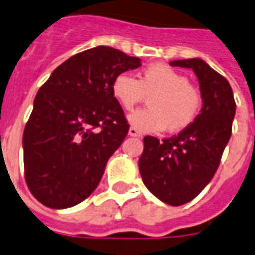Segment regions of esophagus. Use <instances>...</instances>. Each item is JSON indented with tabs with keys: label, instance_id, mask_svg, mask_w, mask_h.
I'll return each mask as SVG.
<instances>
[{
	"label": "esophagus",
	"instance_id": "obj_1",
	"mask_svg": "<svg viewBox=\"0 0 255 255\" xmlns=\"http://www.w3.org/2000/svg\"><path fill=\"white\" fill-rule=\"evenodd\" d=\"M129 135L130 137H141V133H139V131H138L135 128H133V126H131V128L129 129Z\"/></svg>",
	"mask_w": 255,
	"mask_h": 255
}]
</instances>
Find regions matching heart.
Returning <instances> with one entry per match:
<instances>
[{"instance_id": "b5f03b06", "label": "heart", "mask_w": 255, "mask_h": 255, "mask_svg": "<svg viewBox=\"0 0 255 255\" xmlns=\"http://www.w3.org/2000/svg\"><path fill=\"white\" fill-rule=\"evenodd\" d=\"M112 92L125 110L149 97L146 109L129 116V124L141 133H155L166 129L179 131L193 124L201 109V94L189 84L183 73L163 64L149 65L142 70L139 80L131 74H118Z\"/></svg>"}]
</instances>
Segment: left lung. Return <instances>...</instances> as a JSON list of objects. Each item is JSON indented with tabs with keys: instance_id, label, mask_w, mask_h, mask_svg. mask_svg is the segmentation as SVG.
<instances>
[{
	"instance_id": "obj_1",
	"label": "left lung",
	"mask_w": 255,
	"mask_h": 255,
	"mask_svg": "<svg viewBox=\"0 0 255 255\" xmlns=\"http://www.w3.org/2000/svg\"><path fill=\"white\" fill-rule=\"evenodd\" d=\"M198 78L202 108L178 135L159 141L146 135L138 167L145 186L162 202L181 206L206 187L232 137L236 102L228 80L201 58L171 61Z\"/></svg>"
}]
</instances>
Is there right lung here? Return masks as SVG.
Wrapping results in <instances>:
<instances>
[{
  "label": "right lung",
  "mask_w": 255,
  "mask_h": 255,
  "mask_svg": "<svg viewBox=\"0 0 255 255\" xmlns=\"http://www.w3.org/2000/svg\"><path fill=\"white\" fill-rule=\"evenodd\" d=\"M139 66L141 58L96 46L65 61L39 88L22 137L25 179L37 201L66 209L96 190L129 131L112 85Z\"/></svg>",
  "instance_id": "add662e5"
}]
</instances>
